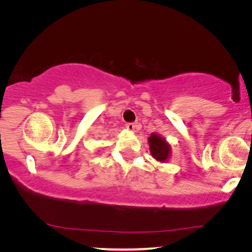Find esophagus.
<instances>
[{
	"label": "esophagus",
	"mask_w": 252,
	"mask_h": 252,
	"mask_svg": "<svg viewBox=\"0 0 252 252\" xmlns=\"http://www.w3.org/2000/svg\"><path fill=\"white\" fill-rule=\"evenodd\" d=\"M136 124H134V123H128V124H126V128L128 129V130H130V132H133L134 129L136 128Z\"/></svg>",
	"instance_id": "esophagus-1"
}]
</instances>
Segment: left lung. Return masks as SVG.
I'll use <instances>...</instances> for the list:
<instances>
[{
  "label": "left lung",
  "mask_w": 252,
  "mask_h": 252,
  "mask_svg": "<svg viewBox=\"0 0 252 252\" xmlns=\"http://www.w3.org/2000/svg\"><path fill=\"white\" fill-rule=\"evenodd\" d=\"M148 143H149L150 155L153 158L160 163H167L170 160L171 144L167 142L165 137L157 133H153L148 139Z\"/></svg>",
  "instance_id": "8db88e82"
}]
</instances>
